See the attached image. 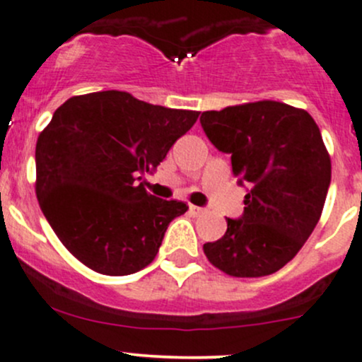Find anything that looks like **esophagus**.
<instances>
[{"label":"esophagus","mask_w":362,"mask_h":362,"mask_svg":"<svg viewBox=\"0 0 362 362\" xmlns=\"http://www.w3.org/2000/svg\"><path fill=\"white\" fill-rule=\"evenodd\" d=\"M189 212H192L193 216H200V214H204V212H206V209L197 207V206H189Z\"/></svg>","instance_id":"1"}]
</instances>
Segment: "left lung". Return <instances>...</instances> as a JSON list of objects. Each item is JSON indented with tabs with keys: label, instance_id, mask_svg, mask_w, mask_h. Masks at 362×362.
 Returning a JSON list of instances; mask_svg holds the SVG:
<instances>
[{
	"label": "left lung",
	"instance_id": "obj_1",
	"mask_svg": "<svg viewBox=\"0 0 362 362\" xmlns=\"http://www.w3.org/2000/svg\"><path fill=\"white\" fill-rule=\"evenodd\" d=\"M200 124L249 186L242 218L226 219L225 235L204 244L207 259L232 277L281 270L314 232L326 202L331 158L317 124L277 100L204 111Z\"/></svg>",
	"mask_w": 362,
	"mask_h": 362
}]
</instances>
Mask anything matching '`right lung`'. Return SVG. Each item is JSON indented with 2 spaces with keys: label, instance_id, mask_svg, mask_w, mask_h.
Returning <instances> with one entry per match:
<instances>
[{
  "label": "right lung",
  "instance_id": "add662e5",
  "mask_svg": "<svg viewBox=\"0 0 362 362\" xmlns=\"http://www.w3.org/2000/svg\"><path fill=\"white\" fill-rule=\"evenodd\" d=\"M200 111L155 106L129 92L74 95L36 143V197L71 255L103 275H130L155 259L185 202L150 195L155 170Z\"/></svg>",
  "mask_w": 362,
  "mask_h": 362
}]
</instances>
